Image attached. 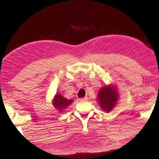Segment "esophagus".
Segmentation results:
<instances>
[{
  "mask_svg": "<svg viewBox=\"0 0 159 159\" xmlns=\"http://www.w3.org/2000/svg\"><path fill=\"white\" fill-rule=\"evenodd\" d=\"M87 99H88L87 98H80V99H79V101H80V102H85V101H87Z\"/></svg>",
  "mask_w": 159,
  "mask_h": 159,
  "instance_id": "34e87169",
  "label": "esophagus"
}]
</instances>
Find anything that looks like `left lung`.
Here are the masks:
<instances>
[{
	"label": "left lung",
	"instance_id": "8db88e82",
	"mask_svg": "<svg viewBox=\"0 0 159 159\" xmlns=\"http://www.w3.org/2000/svg\"><path fill=\"white\" fill-rule=\"evenodd\" d=\"M98 101L101 108L107 112L111 111L116 104L118 94L117 90L112 86H105L102 88L98 93Z\"/></svg>",
	"mask_w": 159,
	"mask_h": 159
}]
</instances>
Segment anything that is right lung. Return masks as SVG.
I'll use <instances>...</instances> for the list:
<instances>
[{"mask_svg":"<svg viewBox=\"0 0 159 159\" xmlns=\"http://www.w3.org/2000/svg\"><path fill=\"white\" fill-rule=\"evenodd\" d=\"M72 102H73L72 99L69 100L66 98H64L60 94H57L55 97V99H54L53 105L55 108H57L60 111H61L62 109H66L70 104H71Z\"/></svg>","mask_w":159,"mask_h":159,"instance_id":"obj_1","label":"right lung"}]
</instances>
